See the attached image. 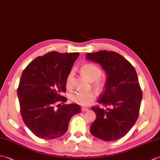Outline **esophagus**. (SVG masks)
I'll list each match as a JSON object with an SVG mask.
<instances>
[{"mask_svg":"<svg viewBox=\"0 0 160 160\" xmlns=\"http://www.w3.org/2000/svg\"><path fill=\"white\" fill-rule=\"evenodd\" d=\"M81 110H82V111H89V108H86V107H82V108H81Z\"/></svg>","mask_w":160,"mask_h":160,"instance_id":"34e87169","label":"esophagus"}]
</instances>
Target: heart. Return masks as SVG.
Instances as JSON below:
<instances>
[{"label": "heart", "instance_id": "1", "mask_svg": "<svg viewBox=\"0 0 160 160\" xmlns=\"http://www.w3.org/2000/svg\"><path fill=\"white\" fill-rule=\"evenodd\" d=\"M81 73L87 80L91 82L93 81V85L98 90H102L105 85L104 80L101 79L102 71L100 67L92 63H87L81 67ZM74 72L73 70L68 73L66 79V85L67 87L72 86ZM96 95L93 91L84 93L80 91H73L69 94V100L73 103L81 106H87L95 100Z\"/></svg>", "mask_w": 160, "mask_h": 160}]
</instances>
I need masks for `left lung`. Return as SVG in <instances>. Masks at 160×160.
Wrapping results in <instances>:
<instances>
[{"mask_svg": "<svg viewBox=\"0 0 160 160\" xmlns=\"http://www.w3.org/2000/svg\"><path fill=\"white\" fill-rule=\"evenodd\" d=\"M86 58L99 63L107 75L104 90L98 102L110 108L91 107L96 115L90 127L93 136L104 141L123 138L136 122L142 98L133 66L116 52L100 51L87 53Z\"/></svg>", "mask_w": 160, "mask_h": 160, "instance_id": "8db88e82", "label": "left lung"}]
</instances>
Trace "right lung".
I'll return each mask as SVG.
<instances>
[{"label": "right lung", "instance_id": "add662e5", "mask_svg": "<svg viewBox=\"0 0 160 160\" xmlns=\"http://www.w3.org/2000/svg\"><path fill=\"white\" fill-rule=\"evenodd\" d=\"M79 53L51 52L37 57L24 69L17 89L24 123L36 136L52 140L67 131L77 104L61 105L67 98L66 79Z\"/></svg>", "mask_w": 160, "mask_h": 160}]
</instances>
